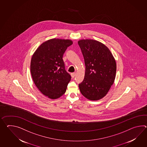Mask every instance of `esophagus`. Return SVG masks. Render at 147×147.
Returning a JSON list of instances; mask_svg holds the SVG:
<instances>
[{"mask_svg":"<svg viewBox=\"0 0 147 147\" xmlns=\"http://www.w3.org/2000/svg\"><path fill=\"white\" fill-rule=\"evenodd\" d=\"M75 75H76V73H73L71 74V76H72V78H74L75 77Z\"/></svg>","mask_w":147,"mask_h":147,"instance_id":"esophagus-1","label":"esophagus"}]
</instances>
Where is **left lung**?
<instances>
[{"instance_id": "obj_1", "label": "left lung", "mask_w": 147, "mask_h": 147, "mask_svg": "<svg viewBox=\"0 0 147 147\" xmlns=\"http://www.w3.org/2000/svg\"><path fill=\"white\" fill-rule=\"evenodd\" d=\"M78 44L85 62L84 78L78 84L82 94L96 101L107 94L116 75L117 64L111 51L93 39H81Z\"/></svg>"}]
</instances>
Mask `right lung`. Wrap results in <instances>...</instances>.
<instances>
[{
  "label": "right lung",
  "instance_id": "add662e5",
  "mask_svg": "<svg viewBox=\"0 0 147 147\" xmlns=\"http://www.w3.org/2000/svg\"><path fill=\"white\" fill-rule=\"evenodd\" d=\"M72 44L69 39H49L42 42L32 56L30 72L33 81L49 98H58L65 93L71 76L66 71L63 56Z\"/></svg>",
  "mask_w": 147,
  "mask_h": 147
}]
</instances>
